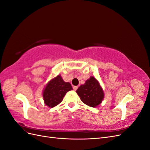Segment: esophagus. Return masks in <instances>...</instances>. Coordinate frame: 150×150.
Segmentation results:
<instances>
[{"instance_id": "34e87169", "label": "esophagus", "mask_w": 150, "mask_h": 150, "mask_svg": "<svg viewBox=\"0 0 150 150\" xmlns=\"http://www.w3.org/2000/svg\"><path fill=\"white\" fill-rule=\"evenodd\" d=\"M78 86H73V89H74V91H76L77 89H78Z\"/></svg>"}]
</instances>
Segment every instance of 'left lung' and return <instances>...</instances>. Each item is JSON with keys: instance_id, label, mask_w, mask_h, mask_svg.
Returning a JSON list of instances; mask_svg holds the SVG:
<instances>
[{"instance_id": "8db88e82", "label": "left lung", "mask_w": 150, "mask_h": 150, "mask_svg": "<svg viewBox=\"0 0 150 150\" xmlns=\"http://www.w3.org/2000/svg\"><path fill=\"white\" fill-rule=\"evenodd\" d=\"M81 100L86 105L96 107L101 104L104 98V92L98 81L94 77L86 81L76 91Z\"/></svg>"}]
</instances>
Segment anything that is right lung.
Instances as JSON below:
<instances>
[{
    "instance_id": "obj_1",
    "label": "right lung",
    "mask_w": 150,
    "mask_h": 150,
    "mask_svg": "<svg viewBox=\"0 0 150 150\" xmlns=\"http://www.w3.org/2000/svg\"><path fill=\"white\" fill-rule=\"evenodd\" d=\"M72 88L69 83L63 81L61 76L58 75L50 81L43 91V98L45 104L50 108H53L59 104L65 94Z\"/></svg>"
}]
</instances>
